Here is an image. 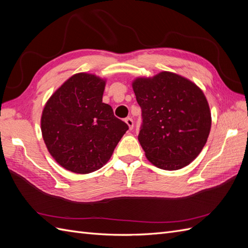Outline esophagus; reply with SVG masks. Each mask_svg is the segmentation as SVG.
<instances>
[{
	"label": "esophagus",
	"mask_w": 248,
	"mask_h": 248,
	"mask_svg": "<svg viewBox=\"0 0 248 248\" xmlns=\"http://www.w3.org/2000/svg\"><path fill=\"white\" fill-rule=\"evenodd\" d=\"M125 122H126L127 125H128L130 130L133 129V120H132L131 118H126V119H125Z\"/></svg>",
	"instance_id": "esophagus-1"
}]
</instances>
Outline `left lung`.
<instances>
[{
  "mask_svg": "<svg viewBox=\"0 0 248 248\" xmlns=\"http://www.w3.org/2000/svg\"><path fill=\"white\" fill-rule=\"evenodd\" d=\"M132 88L141 109L139 140L149 161L167 170L186 167L201 153L211 128L204 93L167 71L137 78Z\"/></svg>",
  "mask_w": 248,
  "mask_h": 248,
  "instance_id": "8db88e82",
  "label": "left lung"
}]
</instances>
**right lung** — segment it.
Returning <instances> with one entry per match:
<instances>
[{
    "label": "right lung",
    "mask_w": 248,
    "mask_h": 248,
    "mask_svg": "<svg viewBox=\"0 0 248 248\" xmlns=\"http://www.w3.org/2000/svg\"><path fill=\"white\" fill-rule=\"evenodd\" d=\"M106 81L78 73L46 102L41 131L48 152L64 169L89 174L106 164L128 125L102 102Z\"/></svg>",
    "instance_id": "add662e5"
}]
</instances>
